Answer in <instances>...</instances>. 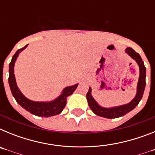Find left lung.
Here are the masks:
<instances>
[{"label": "left lung", "mask_w": 155, "mask_h": 155, "mask_svg": "<svg viewBox=\"0 0 155 155\" xmlns=\"http://www.w3.org/2000/svg\"><path fill=\"white\" fill-rule=\"evenodd\" d=\"M125 52L131 58L134 59L139 66L140 75L137 86L136 95L130 102L125 104V105L112 108H105L98 105V102L94 100V98L91 95V88L89 87V90L86 94V98H87V103H88L90 109L97 116L108 119L119 118L120 116H124L129 112L133 110L139 104L140 101L141 100L142 97H143L145 85H146V81H145V78H146V68L144 67L142 58L140 57L139 53L134 51L132 48L127 47L125 50Z\"/></svg>", "instance_id": "1"}]
</instances>
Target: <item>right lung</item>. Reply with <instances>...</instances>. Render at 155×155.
<instances>
[{"label": "right lung", "instance_id": "add662e5", "mask_svg": "<svg viewBox=\"0 0 155 155\" xmlns=\"http://www.w3.org/2000/svg\"><path fill=\"white\" fill-rule=\"evenodd\" d=\"M27 46L28 45H26L21 49H19L15 53V55L12 57V61L9 64L8 83H9L12 95L15 98L16 102L21 105V107L35 116H42V117H50V116L60 114L65 107L66 103H67V98L73 94L78 84L66 87L65 88H64L61 95H59L57 98L53 101H50V102H35V101H31V100L27 98L18 87L17 84H16L15 76L14 74V67H15V61L18 57L19 53L22 50H24Z\"/></svg>", "mask_w": 155, "mask_h": 155}]
</instances>
